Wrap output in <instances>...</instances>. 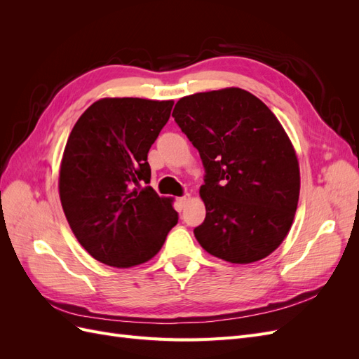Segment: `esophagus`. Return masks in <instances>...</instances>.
Here are the masks:
<instances>
[{
  "label": "esophagus",
  "instance_id": "obj_1",
  "mask_svg": "<svg viewBox=\"0 0 359 359\" xmlns=\"http://www.w3.org/2000/svg\"><path fill=\"white\" fill-rule=\"evenodd\" d=\"M190 201V194H184V196H181V198H178V203L181 205V206H186V203Z\"/></svg>",
  "mask_w": 359,
  "mask_h": 359
}]
</instances>
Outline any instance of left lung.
Instances as JSON below:
<instances>
[{
	"instance_id": "obj_1",
	"label": "left lung",
	"mask_w": 359,
	"mask_h": 359,
	"mask_svg": "<svg viewBox=\"0 0 359 359\" xmlns=\"http://www.w3.org/2000/svg\"><path fill=\"white\" fill-rule=\"evenodd\" d=\"M172 116L205 168L202 248L231 264L273 253L299 198L298 158L276 115L252 93L224 88L182 97Z\"/></svg>"
}]
</instances>
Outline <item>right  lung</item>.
Instances as JSON below:
<instances>
[{"label":"right lung","instance_id":"1","mask_svg":"<svg viewBox=\"0 0 359 359\" xmlns=\"http://www.w3.org/2000/svg\"><path fill=\"white\" fill-rule=\"evenodd\" d=\"M172 100L102 99L86 109L64 148L60 199L79 244L102 264L130 268L154 257L178 212L148 184V151Z\"/></svg>","mask_w":359,"mask_h":359}]
</instances>
